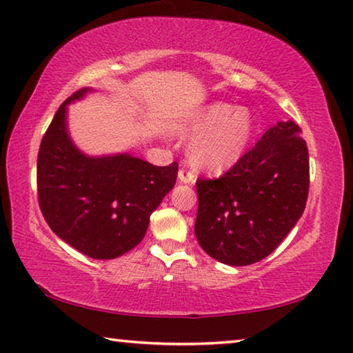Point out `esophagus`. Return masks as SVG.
I'll return each mask as SVG.
<instances>
[{
	"instance_id": "1",
	"label": "esophagus",
	"mask_w": 353,
	"mask_h": 353,
	"mask_svg": "<svg viewBox=\"0 0 353 353\" xmlns=\"http://www.w3.org/2000/svg\"><path fill=\"white\" fill-rule=\"evenodd\" d=\"M194 174L190 170H187V168H182V170H179V181H181L182 183H193L194 182Z\"/></svg>"
}]
</instances>
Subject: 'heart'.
<instances>
[{
	"instance_id": "b5f03b06",
	"label": "heart",
	"mask_w": 353,
	"mask_h": 353,
	"mask_svg": "<svg viewBox=\"0 0 353 353\" xmlns=\"http://www.w3.org/2000/svg\"><path fill=\"white\" fill-rule=\"evenodd\" d=\"M183 132L194 137L188 149L192 165L218 172L236 165L247 152L253 139L254 121L247 108L214 102L190 117Z\"/></svg>"
}]
</instances>
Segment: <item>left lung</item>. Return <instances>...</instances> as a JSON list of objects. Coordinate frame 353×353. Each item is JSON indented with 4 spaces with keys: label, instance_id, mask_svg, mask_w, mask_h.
<instances>
[{
    "label": "left lung",
    "instance_id": "1",
    "mask_svg": "<svg viewBox=\"0 0 353 353\" xmlns=\"http://www.w3.org/2000/svg\"><path fill=\"white\" fill-rule=\"evenodd\" d=\"M310 155L301 128L278 122L220 179H198L194 234L207 254L250 265L275 250L303 214Z\"/></svg>",
    "mask_w": 353,
    "mask_h": 353
}]
</instances>
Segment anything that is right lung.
Here are the masks:
<instances>
[{"label":"right lung","mask_w":353,"mask_h":353,"mask_svg":"<svg viewBox=\"0 0 353 353\" xmlns=\"http://www.w3.org/2000/svg\"><path fill=\"white\" fill-rule=\"evenodd\" d=\"M56 111L37 155V194L52 231L92 259H114L141 242L150 214L174 187L179 165L154 166L130 154L89 157L67 130V105Z\"/></svg>","instance_id":"add662e5"}]
</instances>
